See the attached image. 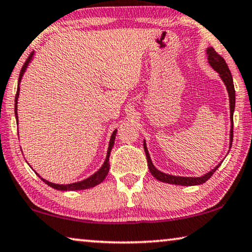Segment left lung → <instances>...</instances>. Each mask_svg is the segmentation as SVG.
Returning <instances> with one entry per match:
<instances>
[{
	"instance_id": "8db88e82",
	"label": "left lung",
	"mask_w": 252,
	"mask_h": 252,
	"mask_svg": "<svg viewBox=\"0 0 252 252\" xmlns=\"http://www.w3.org/2000/svg\"><path fill=\"white\" fill-rule=\"evenodd\" d=\"M206 54H207L208 63L210 64V66H212L213 69L220 74V77L223 80L224 85L226 86L228 97H230V120H231L230 148H231L232 141H233V113H234V108H235V90H234V85H233V78H232L231 71H230V69H228L225 60L220 54H217L216 51L214 50L213 47H208L207 50H206ZM144 149L146 153V157H147V162H148V167H149L150 173H152L154 178L158 180V181L170 183V185L186 186V187L202 185V183L207 181L208 179H210V176L214 174V172H215L217 168L220 167V165L222 164V162H220L215 168H213L212 171H209L208 173H206L201 176H198V178H191V176H175V175L163 173V172L157 170V168L154 166L152 159H150V156H149V153L147 149V145H146V140H144Z\"/></svg>"
}]
</instances>
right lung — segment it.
I'll use <instances>...</instances> for the list:
<instances>
[{
  "mask_svg": "<svg viewBox=\"0 0 252 252\" xmlns=\"http://www.w3.org/2000/svg\"><path fill=\"white\" fill-rule=\"evenodd\" d=\"M32 56H33V52L32 54L29 55V58L27 59V61L25 62L24 66H22V69L20 71V76H19V80H18V89H17V95H16V99H14V114H16V119L18 121V98H19V92H20V82H21V79L24 77V73L26 72V69H27V66L30 62H32ZM116 131L118 130H114L113 133H112L111 139H110V144H108V149H107V155H106V158L104 160V164L102 165V167L99 168L98 171L95 172L93 175H90L89 178L82 180V181H79V182H74V183H70V185H56V183H52L50 181H47V180L43 179L42 176L39 174H37L39 176L40 179L43 180V181L46 183L47 186H50L52 188H54L56 190H61V191H74V190H86V189H89V188H94L97 185H99L100 182L104 181V179L106 178V175L108 173V171H110V155H111V152H112V148H113L114 146V141H115V136H116Z\"/></svg>",
  "mask_w": 252,
  "mask_h": 252,
  "instance_id": "add662e5",
  "label": "right lung"
}]
</instances>
